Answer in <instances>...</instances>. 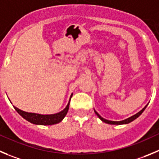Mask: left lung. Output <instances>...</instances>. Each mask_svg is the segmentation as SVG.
<instances>
[{"instance_id": "8db88e82", "label": "left lung", "mask_w": 159, "mask_h": 159, "mask_svg": "<svg viewBox=\"0 0 159 159\" xmlns=\"http://www.w3.org/2000/svg\"><path fill=\"white\" fill-rule=\"evenodd\" d=\"M147 106H148V104H147L146 106H145L144 107H143V109L141 110V111H139V112H138V113H136V115H133V116H132V117H130V118H127V119L122 120V121H109V120H107V119H105V118H102V117L100 116V115H99V114H98L97 112H96V111H95V110H94V111H95V113L96 114V115H97V116L99 117V118H100V119L101 120V121H103V122H105V123H107V124H110V125H123V124H128V123H130V122H131V121H133V120H135V119H136V118H137L138 117L140 116V115H141L142 113H143V111H144V110H145V108L147 107Z\"/></svg>"}]
</instances>
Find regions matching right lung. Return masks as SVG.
<instances>
[{
  "label": "right lung",
  "instance_id": "add662e5",
  "mask_svg": "<svg viewBox=\"0 0 159 159\" xmlns=\"http://www.w3.org/2000/svg\"><path fill=\"white\" fill-rule=\"evenodd\" d=\"M72 95L73 94H71L69 103L66 105V107L59 113L53 114V115H40V114L36 113H29V112L19 110V108L16 107H14V108L24 119L33 123V124L42 125H50L57 124V123L60 122L67 114V111L69 110L70 101V99L72 97Z\"/></svg>",
  "mask_w": 159,
  "mask_h": 159
}]
</instances>
